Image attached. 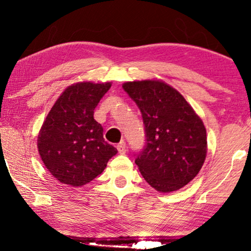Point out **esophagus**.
I'll return each instance as SVG.
<instances>
[{
    "mask_svg": "<svg viewBox=\"0 0 251 251\" xmlns=\"http://www.w3.org/2000/svg\"><path fill=\"white\" fill-rule=\"evenodd\" d=\"M117 151L120 154H125L126 152V144L125 142H121L120 144H117Z\"/></svg>",
    "mask_w": 251,
    "mask_h": 251,
    "instance_id": "esophagus-1",
    "label": "esophagus"
}]
</instances>
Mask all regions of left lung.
I'll use <instances>...</instances> for the list:
<instances>
[{
    "label": "left lung",
    "mask_w": 251,
    "mask_h": 251,
    "mask_svg": "<svg viewBox=\"0 0 251 251\" xmlns=\"http://www.w3.org/2000/svg\"><path fill=\"white\" fill-rule=\"evenodd\" d=\"M141 109L146 146L135 163L145 180L160 193H171L193 180L207 154L203 123L179 92L161 80L123 84Z\"/></svg>",
    "instance_id": "left-lung-1"
}]
</instances>
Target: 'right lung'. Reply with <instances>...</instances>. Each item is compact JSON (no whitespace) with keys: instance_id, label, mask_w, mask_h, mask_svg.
Listing matches in <instances>:
<instances>
[{"instance_id":"add662e5","label":"right lung","mask_w":251,"mask_h":251,"mask_svg":"<svg viewBox=\"0 0 251 251\" xmlns=\"http://www.w3.org/2000/svg\"><path fill=\"white\" fill-rule=\"evenodd\" d=\"M110 83L71 85L55 101L42 125L37 148L48 171L62 184L86 185L103 173L117 150L105 142L94 109Z\"/></svg>"}]
</instances>
